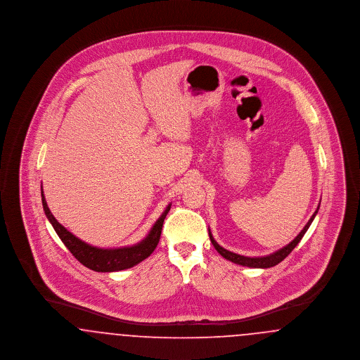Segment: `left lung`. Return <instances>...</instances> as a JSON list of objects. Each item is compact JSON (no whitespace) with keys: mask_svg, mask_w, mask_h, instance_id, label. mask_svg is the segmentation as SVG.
Instances as JSON below:
<instances>
[{"mask_svg":"<svg viewBox=\"0 0 360 360\" xmlns=\"http://www.w3.org/2000/svg\"><path fill=\"white\" fill-rule=\"evenodd\" d=\"M319 207H320V205L317 206V210L313 213V216L310 217V220H309L308 224H307V225L304 226V229L297 235V238H295V239L290 241L288 245H285L283 248H281V250L275 251L274 254H270V255H266V257H243V255H239V254L231 252V251H228V250L223 248L220 244H217V241L213 239V236H212L210 229H209V238H210L212 244L214 245V248L217 250V252H219L221 257H225L226 260H231V262H233V263H236V264H240V266L252 267V269H269V267H274V266H276L278 263H281L285 257H288V255L290 254L291 251L297 247V244L300 243V240L304 238L305 232L308 231L310 224H311V221L314 220V217H316V214H317V212H319Z\"/></svg>","mask_w":360,"mask_h":360,"instance_id":"obj_1","label":"left lung"}]
</instances>
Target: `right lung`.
<instances>
[{"label":"right lung","instance_id":"add662e5","mask_svg":"<svg viewBox=\"0 0 360 360\" xmlns=\"http://www.w3.org/2000/svg\"><path fill=\"white\" fill-rule=\"evenodd\" d=\"M41 202H43V209L49 221L52 224L59 239L62 240L63 244L69 248L70 252L87 269L98 273H112V271H121L125 269H131L141 260L150 257L159 243L162 226L172 207V204L167 205L166 210L162 213V216L156 220L154 226L148 232V235L135 245L120 247V248H98L75 238L62 224L56 221V219L52 216L51 210L49 209L47 201L43 194V188H41Z\"/></svg>","mask_w":360,"mask_h":360}]
</instances>
